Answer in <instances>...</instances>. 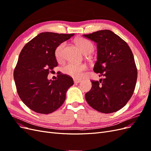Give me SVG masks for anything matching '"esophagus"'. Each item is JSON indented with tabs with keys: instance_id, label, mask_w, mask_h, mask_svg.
<instances>
[{
	"instance_id": "esophagus-1",
	"label": "esophagus",
	"mask_w": 151,
	"mask_h": 151,
	"mask_svg": "<svg viewBox=\"0 0 151 151\" xmlns=\"http://www.w3.org/2000/svg\"><path fill=\"white\" fill-rule=\"evenodd\" d=\"M81 82V79H74V84H78L80 83Z\"/></svg>"
}]
</instances>
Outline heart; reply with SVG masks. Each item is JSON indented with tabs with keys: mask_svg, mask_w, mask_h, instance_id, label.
Instances as JSON below:
<instances>
[{
	"mask_svg": "<svg viewBox=\"0 0 151 151\" xmlns=\"http://www.w3.org/2000/svg\"><path fill=\"white\" fill-rule=\"evenodd\" d=\"M75 43L85 55H89L92 53L94 50V45L90 41L83 38H77ZM65 47V43H62L56 48L55 51V55L58 62H61L63 59V49ZM87 67L84 64L75 63L70 62L68 63L63 67V72L64 74L71 76L74 78H81L83 76L84 72L86 70Z\"/></svg>",
	"mask_w": 151,
	"mask_h": 151,
	"instance_id": "obj_1",
	"label": "heart"
}]
</instances>
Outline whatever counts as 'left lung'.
<instances>
[{"label":"left lung","instance_id":"left-lung-1","mask_svg":"<svg viewBox=\"0 0 151 151\" xmlns=\"http://www.w3.org/2000/svg\"><path fill=\"white\" fill-rule=\"evenodd\" d=\"M83 36L97 43L93 70L104 77L99 82L91 81L92 88L85 95L86 101L99 112H116L129 101L135 88L137 70L133 53L125 41L110 30Z\"/></svg>","mask_w":151,"mask_h":151}]
</instances>
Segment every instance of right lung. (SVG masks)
<instances>
[{
	"label": "right lung",
	"instance_id": "1",
	"mask_svg": "<svg viewBox=\"0 0 151 151\" xmlns=\"http://www.w3.org/2000/svg\"><path fill=\"white\" fill-rule=\"evenodd\" d=\"M74 35L43 32L22 49L14 79L19 98L31 110L49 114L64 103L67 90L74 84L72 78L59 74L52 81L48 79V75L58 65L56 48Z\"/></svg>",
	"mask_w": 151,
	"mask_h": 151
}]
</instances>
